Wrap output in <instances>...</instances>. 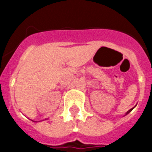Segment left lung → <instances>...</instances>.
<instances>
[{
    "label": "left lung",
    "mask_w": 152,
    "mask_h": 152,
    "mask_svg": "<svg viewBox=\"0 0 152 152\" xmlns=\"http://www.w3.org/2000/svg\"><path fill=\"white\" fill-rule=\"evenodd\" d=\"M133 108H134V107H133ZM133 108H132V109H130L129 110V111H128V112L126 113V115H127V114H128V113H130V112H131V111H132V110H133Z\"/></svg>",
    "instance_id": "left-lung-1"
}]
</instances>
